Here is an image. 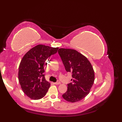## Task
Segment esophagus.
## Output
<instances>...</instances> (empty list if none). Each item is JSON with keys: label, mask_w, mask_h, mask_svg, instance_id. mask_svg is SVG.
I'll use <instances>...</instances> for the list:
<instances>
[{"label": "esophagus", "mask_w": 122, "mask_h": 122, "mask_svg": "<svg viewBox=\"0 0 122 122\" xmlns=\"http://www.w3.org/2000/svg\"><path fill=\"white\" fill-rule=\"evenodd\" d=\"M54 84H56V85H59V84H61V82H60V81H59V80H58V81H57L56 82L54 83Z\"/></svg>", "instance_id": "1"}]
</instances>
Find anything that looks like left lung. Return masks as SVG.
Returning <instances> with one entry per match:
<instances>
[{
  "label": "left lung",
  "instance_id": "8db88e82",
  "mask_svg": "<svg viewBox=\"0 0 122 122\" xmlns=\"http://www.w3.org/2000/svg\"><path fill=\"white\" fill-rule=\"evenodd\" d=\"M58 53L66 70L71 72L72 76L62 97L70 102H78L90 93L94 82V70L86 57L76 50L61 48Z\"/></svg>",
  "mask_w": 122,
  "mask_h": 122
}]
</instances>
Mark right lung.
Instances as JSON below:
<instances>
[{
    "label": "right lung",
    "instance_id": "add662e5",
    "mask_svg": "<svg viewBox=\"0 0 122 122\" xmlns=\"http://www.w3.org/2000/svg\"><path fill=\"white\" fill-rule=\"evenodd\" d=\"M58 48L39 45L23 57L19 66L18 79L25 94L33 100L45 97L50 83L46 81L43 65L46 60L57 52Z\"/></svg>",
    "mask_w": 122,
    "mask_h": 122
}]
</instances>
